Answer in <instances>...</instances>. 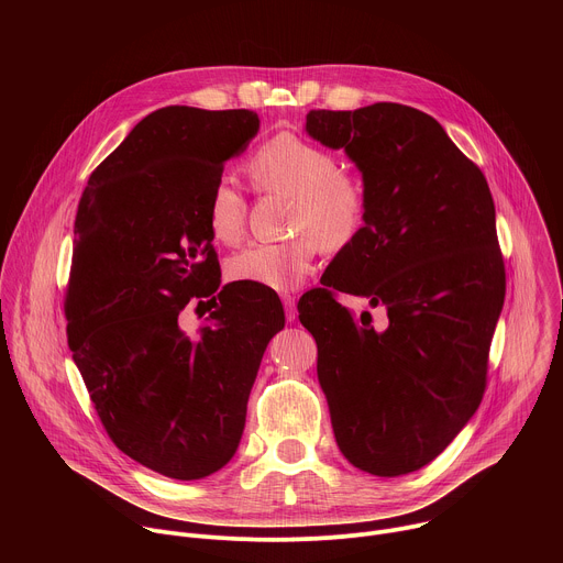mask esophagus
<instances>
[{"label": "esophagus", "instance_id": "esophagus-1", "mask_svg": "<svg viewBox=\"0 0 563 563\" xmlns=\"http://www.w3.org/2000/svg\"><path fill=\"white\" fill-rule=\"evenodd\" d=\"M283 305H285V318L289 320V323H294L296 316H298L296 298H294V296H289V294H285V296H283Z\"/></svg>", "mask_w": 563, "mask_h": 563}]
</instances>
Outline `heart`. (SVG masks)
<instances>
[{"label": "heart", "mask_w": 563, "mask_h": 563, "mask_svg": "<svg viewBox=\"0 0 563 563\" xmlns=\"http://www.w3.org/2000/svg\"><path fill=\"white\" fill-rule=\"evenodd\" d=\"M250 174L261 189L291 194L289 227L298 231L280 243H254L235 252L227 274L272 291L296 289L313 269L320 247L345 250L361 235L369 194L361 174L339 167L325 146L291 131L263 142ZM207 224L220 243H235L245 229V198L229 178H218L207 198Z\"/></svg>", "instance_id": "1"}]
</instances>
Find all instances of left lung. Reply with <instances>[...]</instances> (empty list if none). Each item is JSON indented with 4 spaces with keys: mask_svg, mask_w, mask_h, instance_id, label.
Masks as SVG:
<instances>
[{
    "mask_svg": "<svg viewBox=\"0 0 563 563\" xmlns=\"http://www.w3.org/2000/svg\"><path fill=\"white\" fill-rule=\"evenodd\" d=\"M307 133L345 148L369 211L298 318L318 345L345 459L376 476L408 474L452 443L486 391L506 298L493 194L443 126L406 104L313 109ZM336 290L385 306L386 328L343 308Z\"/></svg>",
    "mask_w": 563,
    "mask_h": 563,
    "instance_id": "8db88e82",
    "label": "left lung"
}]
</instances>
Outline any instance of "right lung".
<instances>
[{
	"label": "right lung",
	"mask_w": 563,
	"mask_h": 563,
	"mask_svg": "<svg viewBox=\"0 0 563 563\" xmlns=\"http://www.w3.org/2000/svg\"><path fill=\"white\" fill-rule=\"evenodd\" d=\"M254 111L165 107L98 165L75 218L64 296L73 361L109 439L169 478L213 474L235 454L280 300L220 287L207 198L224 159L258 133ZM214 307L198 340L177 325Z\"/></svg>",
	"instance_id": "obj_1"
}]
</instances>
